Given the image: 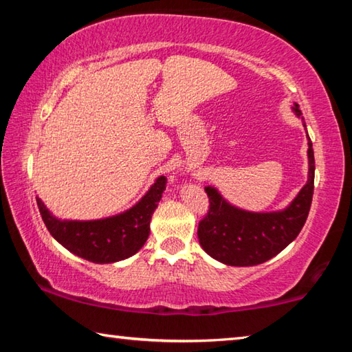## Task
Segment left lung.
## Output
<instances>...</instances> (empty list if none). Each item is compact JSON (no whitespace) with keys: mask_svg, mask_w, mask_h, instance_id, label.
I'll return each mask as SVG.
<instances>
[{"mask_svg":"<svg viewBox=\"0 0 352 352\" xmlns=\"http://www.w3.org/2000/svg\"><path fill=\"white\" fill-rule=\"evenodd\" d=\"M292 111L301 118L300 105ZM307 133V130H306ZM307 182L290 204L276 211H247L230 204L216 186H205L210 212L199 223V242L219 262L233 267H252L272 259L296 239L306 223L314 195L315 160L312 141L307 135Z\"/></svg>","mask_w":352,"mask_h":352,"instance_id":"left-lung-1","label":"left lung"}]
</instances>
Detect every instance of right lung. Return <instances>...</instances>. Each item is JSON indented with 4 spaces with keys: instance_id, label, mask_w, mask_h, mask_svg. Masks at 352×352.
Wrapping results in <instances>:
<instances>
[{
    "instance_id": "1",
    "label": "right lung",
    "mask_w": 352,
    "mask_h": 352,
    "mask_svg": "<svg viewBox=\"0 0 352 352\" xmlns=\"http://www.w3.org/2000/svg\"><path fill=\"white\" fill-rule=\"evenodd\" d=\"M164 184L166 178L158 177L133 206L102 219H60L38 197L37 205L47 231L62 247L94 264H111L138 253L146 243L152 214L162 200Z\"/></svg>"
}]
</instances>
